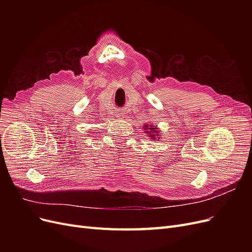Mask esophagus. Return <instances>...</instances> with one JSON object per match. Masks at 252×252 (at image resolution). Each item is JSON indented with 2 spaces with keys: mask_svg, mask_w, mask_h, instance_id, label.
I'll return each instance as SVG.
<instances>
[{
  "mask_svg": "<svg viewBox=\"0 0 252 252\" xmlns=\"http://www.w3.org/2000/svg\"><path fill=\"white\" fill-rule=\"evenodd\" d=\"M116 117H117V119H119V120H123L124 118H125V112L122 110V109H118L117 111H116Z\"/></svg>",
  "mask_w": 252,
  "mask_h": 252,
  "instance_id": "34e87169",
  "label": "esophagus"
}]
</instances>
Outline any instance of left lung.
Instances as JSON below:
<instances>
[{
	"mask_svg": "<svg viewBox=\"0 0 252 252\" xmlns=\"http://www.w3.org/2000/svg\"><path fill=\"white\" fill-rule=\"evenodd\" d=\"M143 129L145 130V133H146L149 138L151 139V140H155L157 136H158L159 134V130L158 128H156L154 125L152 124H146V125H144V127H143Z\"/></svg>",
	"mask_w": 252,
	"mask_h": 252,
	"instance_id": "1",
	"label": "left lung"
}]
</instances>
